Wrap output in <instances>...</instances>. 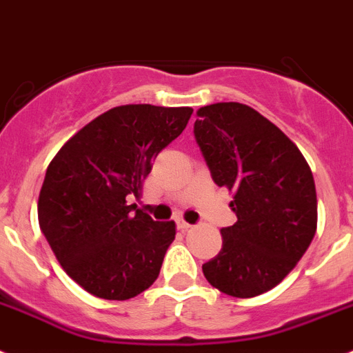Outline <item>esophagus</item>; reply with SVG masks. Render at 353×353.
I'll return each mask as SVG.
<instances>
[{
  "label": "esophagus",
  "mask_w": 353,
  "mask_h": 353,
  "mask_svg": "<svg viewBox=\"0 0 353 353\" xmlns=\"http://www.w3.org/2000/svg\"><path fill=\"white\" fill-rule=\"evenodd\" d=\"M177 228H179L181 232H188V230H192V225L186 223V221H183V220H179L177 221Z\"/></svg>",
  "instance_id": "obj_1"
}]
</instances>
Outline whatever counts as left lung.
I'll return each instance as SVG.
<instances>
[{"label":"left lung","instance_id":"obj_1","mask_svg":"<svg viewBox=\"0 0 353 353\" xmlns=\"http://www.w3.org/2000/svg\"><path fill=\"white\" fill-rule=\"evenodd\" d=\"M196 116V144L212 181L234 193L237 216L202 271L223 294L255 297L274 288L315 237V179L297 145L252 107L221 101Z\"/></svg>","mask_w":353,"mask_h":353}]
</instances>
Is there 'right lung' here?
I'll return each mask as SVG.
<instances>
[{"instance_id": "obj_1", "label": "right lung", "mask_w": 353, "mask_h": 353, "mask_svg": "<svg viewBox=\"0 0 353 353\" xmlns=\"http://www.w3.org/2000/svg\"><path fill=\"white\" fill-rule=\"evenodd\" d=\"M190 107L121 105L94 117L52 158L38 223L66 274L100 299L126 301L154 283L174 221H154L130 196L161 149L183 133Z\"/></svg>"}]
</instances>
